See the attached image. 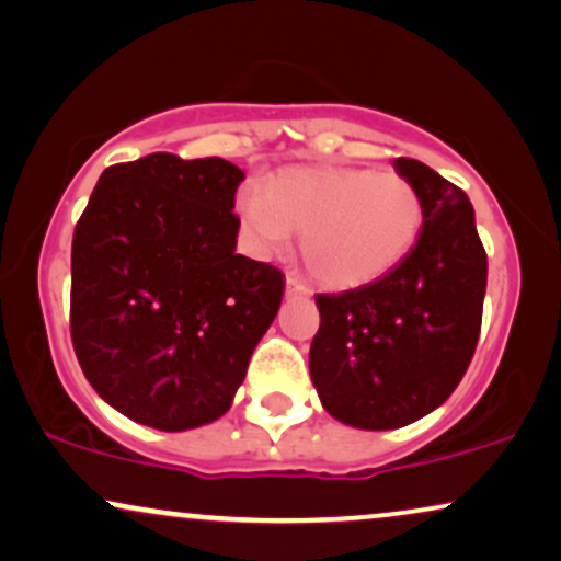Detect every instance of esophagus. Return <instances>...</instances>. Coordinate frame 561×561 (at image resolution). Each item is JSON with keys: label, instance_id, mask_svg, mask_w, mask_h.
Instances as JSON below:
<instances>
[{"label": "esophagus", "instance_id": "34e87169", "mask_svg": "<svg viewBox=\"0 0 561 561\" xmlns=\"http://www.w3.org/2000/svg\"><path fill=\"white\" fill-rule=\"evenodd\" d=\"M300 295H308V289H305L300 282L287 279V297H300Z\"/></svg>", "mask_w": 561, "mask_h": 561}]
</instances>
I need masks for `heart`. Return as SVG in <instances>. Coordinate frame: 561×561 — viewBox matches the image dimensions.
Wrapping results in <instances>:
<instances>
[{
  "label": "heart",
  "mask_w": 561,
  "mask_h": 561,
  "mask_svg": "<svg viewBox=\"0 0 561 561\" xmlns=\"http://www.w3.org/2000/svg\"><path fill=\"white\" fill-rule=\"evenodd\" d=\"M238 215L259 251H276L300 232L305 272L333 293L391 274L424 228L414 183L370 168H285L266 181L264 194L248 188Z\"/></svg>",
  "instance_id": "b5f03b06"
}]
</instances>
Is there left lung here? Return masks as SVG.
<instances>
[{"label":"left lung","mask_w":561,"mask_h":561,"mask_svg":"<svg viewBox=\"0 0 561 561\" xmlns=\"http://www.w3.org/2000/svg\"><path fill=\"white\" fill-rule=\"evenodd\" d=\"M424 202L401 266L373 285L318 295L310 380L333 420L396 430L448 401L469 370L486 293V253L469 196L420 160H393Z\"/></svg>","instance_id":"left-lung-1"}]
</instances>
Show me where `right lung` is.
<instances>
[{"label":"right lung","mask_w":561,"mask_h":561,"mask_svg":"<svg viewBox=\"0 0 561 561\" xmlns=\"http://www.w3.org/2000/svg\"><path fill=\"white\" fill-rule=\"evenodd\" d=\"M222 158L154 152L105 168L72 238V344L95 393L131 422L183 432L232 407L285 276L236 253Z\"/></svg>","instance_id":"obj_1"}]
</instances>
